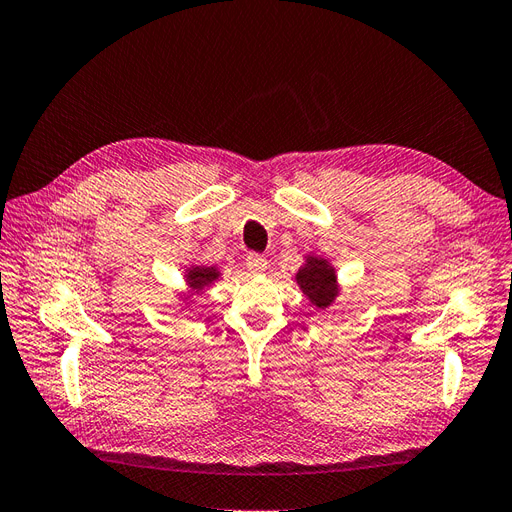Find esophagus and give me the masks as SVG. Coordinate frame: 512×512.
I'll return each instance as SVG.
<instances>
[{"label": "esophagus", "instance_id": "34e87169", "mask_svg": "<svg viewBox=\"0 0 512 512\" xmlns=\"http://www.w3.org/2000/svg\"><path fill=\"white\" fill-rule=\"evenodd\" d=\"M245 267L250 269V273H265L267 271V267H269V262H267V258L265 256H260V254H250L245 258Z\"/></svg>", "mask_w": 512, "mask_h": 512}]
</instances>
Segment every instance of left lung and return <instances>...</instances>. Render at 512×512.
I'll use <instances>...</instances> for the list:
<instances>
[{
    "mask_svg": "<svg viewBox=\"0 0 512 512\" xmlns=\"http://www.w3.org/2000/svg\"><path fill=\"white\" fill-rule=\"evenodd\" d=\"M295 280L301 288V293L310 299L314 308L325 310L340 295V284L336 269L331 262L321 256H306V265H303Z\"/></svg>",
    "mask_w": 512,
    "mask_h": 512,
    "instance_id": "left-lung-1",
    "label": "left lung"
}]
</instances>
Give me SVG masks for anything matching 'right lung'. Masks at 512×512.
I'll return each instance as SVG.
<instances>
[{"mask_svg": "<svg viewBox=\"0 0 512 512\" xmlns=\"http://www.w3.org/2000/svg\"><path fill=\"white\" fill-rule=\"evenodd\" d=\"M219 269L217 267H204V265H191L185 271V282L189 286V295L202 293L204 288H209L213 282L219 280Z\"/></svg>", "mask_w": 512, "mask_h": 512, "instance_id": "add662e5", "label": "right lung"}]
</instances>
